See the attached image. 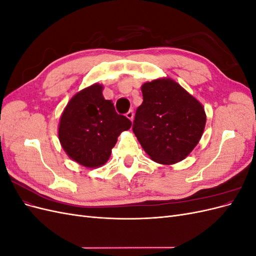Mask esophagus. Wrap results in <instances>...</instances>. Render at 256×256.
Here are the masks:
<instances>
[{"mask_svg": "<svg viewBox=\"0 0 256 256\" xmlns=\"http://www.w3.org/2000/svg\"><path fill=\"white\" fill-rule=\"evenodd\" d=\"M126 116H127V118H129L131 122H132V120H134V111H132V110L128 111L127 114H126Z\"/></svg>", "mask_w": 256, "mask_h": 256, "instance_id": "1", "label": "esophagus"}]
</instances>
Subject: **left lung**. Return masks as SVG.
<instances>
[{"label":"left lung","mask_w":256,"mask_h":256,"mask_svg":"<svg viewBox=\"0 0 256 256\" xmlns=\"http://www.w3.org/2000/svg\"><path fill=\"white\" fill-rule=\"evenodd\" d=\"M132 130L145 152L160 164L189 156L203 136L204 106L171 78L145 82Z\"/></svg>","instance_id":"left-lung-1"}]
</instances>
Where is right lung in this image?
Masks as SVG:
<instances>
[{"instance_id": "1", "label": "right lung", "mask_w": 256, "mask_h": 256, "mask_svg": "<svg viewBox=\"0 0 256 256\" xmlns=\"http://www.w3.org/2000/svg\"><path fill=\"white\" fill-rule=\"evenodd\" d=\"M104 86L95 83L69 100L58 124V140L68 157L94 168L109 160L118 136L131 122L116 113L112 100H106Z\"/></svg>"}]
</instances>
